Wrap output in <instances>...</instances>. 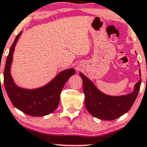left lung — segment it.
<instances>
[{"instance_id":"left-lung-1","label":"left lung","mask_w":147,"mask_h":147,"mask_svg":"<svg viewBox=\"0 0 147 147\" xmlns=\"http://www.w3.org/2000/svg\"><path fill=\"white\" fill-rule=\"evenodd\" d=\"M140 79L135 85L133 92L126 95L110 96L99 91L90 80L80 73L87 110L92 116L99 119L112 121L119 118L130 109L137 98L142 81L140 69Z\"/></svg>"}]
</instances>
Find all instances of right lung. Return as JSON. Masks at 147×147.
<instances>
[{"label": "right lung", "instance_id": "right-lung-1", "mask_svg": "<svg viewBox=\"0 0 147 147\" xmlns=\"http://www.w3.org/2000/svg\"><path fill=\"white\" fill-rule=\"evenodd\" d=\"M22 31L16 36L10 49L4 69V86L12 105L23 113L32 116L50 114L57 108L62 88L67 80L75 74L71 69L61 71L50 83L42 88L27 90L17 86L10 75L12 55Z\"/></svg>", "mask_w": 147, "mask_h": 147}]
</instances>
